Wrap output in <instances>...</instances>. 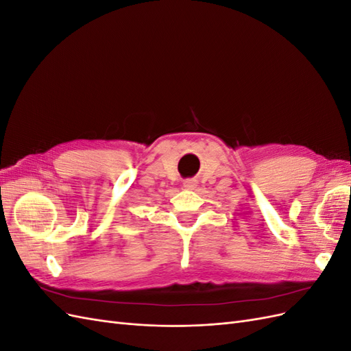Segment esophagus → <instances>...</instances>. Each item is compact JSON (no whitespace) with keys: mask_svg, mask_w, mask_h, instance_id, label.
I'll return each instance as SVG.
<instances>
[{"mask_svg":"<svg viewBox=\"0 0 351 351\" xmlns=\"http://www.w3.org/2000/svg\"><path fill=\"white\" fill-rule=\"evenodd\" d=\"M195 186H196L195 180H186V182H184V187H187V189H193Z\"/></svg>","mask_w":351,"mask_h":351,"instance_id":"esophagus-1","label":"esophagus"}]
</instances>
